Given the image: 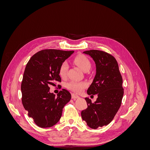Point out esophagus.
<instances>
[{"instance_id": "1", "label": "esophagus", "mask_w": 150, "mask_h": 150, "mask_svg": "<svg viewBox=\"0 0 150 150\" xmlns=\"http://www.w3.org/2000/svg\"><path fill=\"white\" fill-rule=\"evenodd\" d=\"M71 96H72V99H74L79 98V96H78V95H77V94H74V93H72V94H71Z\"/></svg>"}]
</instances>
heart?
I'll return each instance as SVG.
<instances>
[{"label":"heart","mask_w":150,"mask_h":150,"mask_svg":"<svg viewBox=\"0 0 150 150\" xmlns=\"http://www.w3.org/2000/svg\"><path fill=\"white\" fill-rule=\"evenodd\" d=\"M76 65L80 67L83 71L86 72L89 70L91 64L89 59L83 54H78L77 55L73 60ZM68 69V65L67 62H62L59 68V74L62 78H65ZM88 86L87 82L84 81H71L66 84V88L72 91L79 93Z\"/></svg>","instance_id":"b5f03b06"}]
</instances>
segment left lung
Returning a JSON list of instances; mask_svg holds the SVG:
<instances>
[{"mask_svg": "<svg viewBox=\"0 0 150 150\" xmlns=\"http://www.w3.org/2000/svg\"><path fill=\"white\" fill-rule=\"evenodd\" d=\"M83 53L96 64V74L87 93L98 94V98L94 103L85 98L88 108L81 111V117L91 128L97 129L110 123L119 110L124 94L122 78L118 64L110 54L94 49Z\"/></svg>", "mask_w": 150, "mask_h": 150, "instance_id": "obj_1", "label": "left lung"}]
</instances>
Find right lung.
<instances>
[{
  "label": "right lung",
  "mask_w": 150,
  "mask_h": 150,
  "mask_svg": "<svg viewBox=\"0 0 150 150\" xmlns=\"http://www.w3.org/2000/svg\"><path fill=\"white\" fill-rule=\"evenodd\" d=\"M74 51L44 49L35 53L26 64L21 83L22 103L28 116L40 128L55 125L71 95L62 89L56 96L49 85L61 82L59 68ZM59 86V85H58Z\"/></svg>",
  "instance_id": "1"
}]
</instances>
